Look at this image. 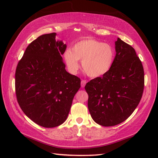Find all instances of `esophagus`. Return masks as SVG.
<instances>
[{"instance_id":"34e87169","label":"esophagus","mask_w":158,"mask_h":158,"mask_svg":"<svg viewBox=\"0 0 158 158\" xmlns=\"http://www.w3.org/2000/svg\"><path fill=\"white\" fill-rule=\"evenodd\" d=\"M85 84H86V81H85V80H82V81H81V88H84Z\"/></svg>"}]
</instances>
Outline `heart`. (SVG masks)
<instances>
[{
  "label": "heart",
  "instance_id": "1",
  "mask_svg": "<svg viewBox=\"0 0 158 158\" xmlns=\"http://www.w3.org/2000/svg\"><path fill=\"white\" fill-rule=\"evenodd\" d=\"M64 59L71 73H75L78 70L80 60L87 75L96 78L105 75L112 69L115 52L110 45L88 38L77 42L72 50L66 49Z\"/></svg>",
  "mask_w": 158,
  "mask_h": 158
}]
</instances>
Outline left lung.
<instances>
[{"label": "left lung", "mask_w": 158, "mask_h": 158, "mask_svg": "<svg viewBox=\"0 0 158 158\" xmlns=\"http://www.w3.org/2000/svg\"><path fill=\"white\" fill-rule=\"evenodd\" d=\"M112 69L85 85L92 118L102 126L121 123L131 115L142 98L144 70L135 49L119 38Z\"/></svg>", "instance_id": "obj_1"}]
</instances>
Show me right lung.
<instances>
[{"instance_id":"1","label":"right lung","mask_w":158,"mask_h":158,"mask_svg":"<svg viewBox=\"0 0 158 158\" xmlns=\"http://www.w3.org/2000/svg\"><path fill=\"white\" fill-rule=\"evenodd\" d=\"M56 33L39 36L30 44L15 71V92L20 108L44 127L65 122L81 80L65 69L62 55L66 49Z\"/></svg>"}]
</instances>
